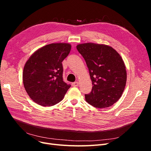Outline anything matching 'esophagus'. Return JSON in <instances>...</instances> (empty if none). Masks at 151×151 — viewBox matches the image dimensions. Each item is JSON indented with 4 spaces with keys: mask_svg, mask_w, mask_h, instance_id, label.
Segmentation results:
<instances>
[{
    "mask_svg": "<svg viewBox=\"0 0 151 151\" xmlns=\"http://www.w3.org/2000/svg\"><path fill=\"white\" fill-rule=\"evenodd\" d=\"M79 83L78 82H74V83H72V86H73V87H77V86H79Z\"/></svg>",
    "mask_w": 151,
    "mask_h": 151,
    "instance_id": "34e87169",
    "label": "esophagus"
}]
</instances>
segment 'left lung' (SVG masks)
I'll return each instance as SVG.
<instances>
[{
	"mask_svg": "<svg viewBox=\"0 0 151 151\" xmlns=\"http://www.w3.org/2000/svg\"><path fill=\"white\" fill-rule=\"evenodd\" d=\"M88 67L93 88L86 101L95 108L111 106L122 96L127 82L122 58L108 45L93 43L77 45Z\"/></svg>",
	"mask_w": 151,
	"mask_h": 151,
	"instance_id": "8db88e82",
	"label": "left lung"
}]
</instances>
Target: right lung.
<instances>
[{"mask_svg": "<svg viewBox=\"0 0 151 151\" xmlns=\"http://www.w3.org/2000/svg\"><path fill=\"white\" fill-rule=\"evenodd\" d=\"M70 50L68 43H51L36 50L26 62L22 81L34 102L51 106L62 101L71 86L63 81L62 63Z\"/></svg>", "mask_w": 151, "mask_h": 151, "instance_id": "right-lung-1", "label": "right lung"}]
</instances>
